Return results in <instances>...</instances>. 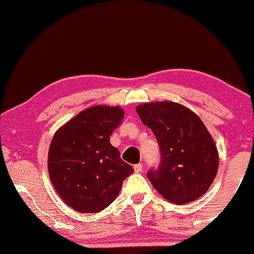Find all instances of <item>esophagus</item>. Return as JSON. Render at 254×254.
<instances>
[{
  "label": "esophagus",
  "instance_id": "esophagus-1",
  "mask_svg": "<svg viewBox=\"0 0 254 254\" xmlns=\"http://www.w3.org/2000/svg\"><path fill=\"white\" fill-rule=\"evenodd\" d=\"M142 170H143V165H142V163H139V164H135V165H134V171H135L136 173H140V172H142Z\"/></svg>",
  "mask_w": 254,
  "mask_h": 254
}]
</instances>
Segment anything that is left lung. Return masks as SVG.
Wrapping results in <instances>:
<instances>
[{"label":"left lung","instance_id":"1","mask_svg":"<svg viewBox=\"0 0 254 254\" xmlns=\"http://www.w3.org/2000/svg\"><path fill=\"white\" fill-rule=\"evenodd\" d=\"M136 112L160 146L159 167L147 172L152 186L175 204L199 199L219 167L218 150L203 122L191 110L170 101L141 104Z\"/></svg>","mask_w":254,"mask_h":254}]
</instances>
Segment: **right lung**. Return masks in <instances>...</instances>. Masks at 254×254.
I'll return each mask as SVG.
<instances>
[{
  "instance_id": "1",
  "label": "right lung",
  "mask_w": 254,
  "mask_h": 254,
  "mask_svg": "<svg viewBox=\"0 0 254 254\" xmlns=\"http://www.w3.org/2000/svg\"><path fill=\"white\" fill-rule=\"evenodd\" d=\"M123 117L121 108L95 105L60 127L51 142V182L60 197L80 213H98L109 206L134 172L110 143Z\"/></svg>"
}]
</instances>
